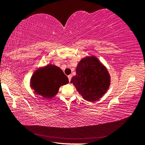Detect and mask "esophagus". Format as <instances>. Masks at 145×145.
Masks as SVG:
<instances>
[{
	"instance_id": "34e87169",
	"label": "esophagus",
	"mask_w": 145,
	"mask_h": 145,
	"mask_svg": "<svg viewBox=\"0 0 145 145\" xmlns=\"http://www.w3.org/2000/svg\"><path fill=\"white\" fill-rule=\"evenodd\" d=\"M68 80H69V82H70L71 78H72V75H68Z\"/></svg>"
}]
</instances>
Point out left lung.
<instances>
[{
  "label": "left lung",
  "instance_id": "1",
  "mask_svg": "<svg viewBox=\"0 0 145 145\" xmlns=\"http://www.w3.org/2000/svg\"><path fill=\"white\" fill-rule=\"evenodd\" d=\"M71 83L88 102L97 101L102 98L111 85V76L107 68L96 56H86L78 62L76 75Z\"/></svg>",
  "mask_w": 145,
  "mask_h": 145
}]
</instances>
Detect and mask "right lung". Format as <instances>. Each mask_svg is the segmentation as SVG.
<instances>
[{
  "label": "right lung",
  "instance_id": "add662e5",
  "mask_svg": "<svg viewBox=\"0 0 145 145\" xmlns=\"http://www.w3.org/2000/svg\"><path fill=\"white\" fill-rule=\"evenodd\" d=\"M69 82L59 67L52 64L36 70L31 78L30 86L34 94L51 99L57 94L61 86Z\"/></svg>",
  "mask_w": 145,
  "mask_h": 145
}]
</instances>
